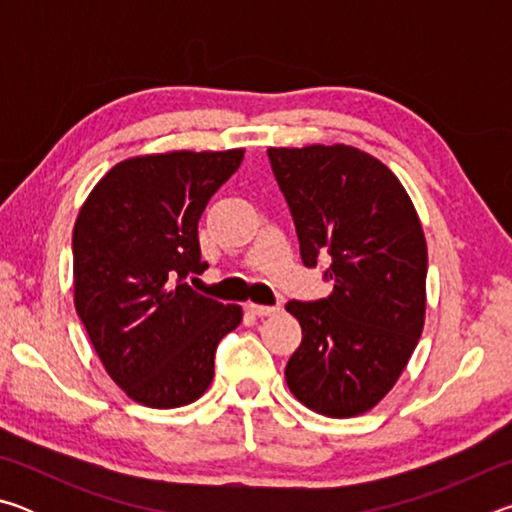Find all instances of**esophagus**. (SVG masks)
I'll return each instance as SVG.
<instances>
[{
	"mask_svg": "<svg viewBox=\"0 0 512 512\" xmlns=\"http://www.w3.org/2000/svg\"><path fill=\"white\" fill-rule=\"evenodd\" d=\"M246 309L255 316H273V314H277V311H280V307H277V305H255V302H248Z\"/></svg>",
	"mask_w": 512,
	"mask_h": 512,
	"instance_id": "34e87169",
	"label": "esophagus"
}]
</instances>
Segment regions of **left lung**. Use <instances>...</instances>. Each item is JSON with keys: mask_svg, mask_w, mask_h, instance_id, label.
<instances>
[{"mask_svg": "<svg viewBox=\"0 0 512 512\" xmlns=\"http://www.w3.org/2000/svg\"><path fill=\"white\" fill-rule=\"evenodd\" d=\"M307 268L334 291L289 300L302 343L284 370L311 411L352 418L391 391L424 325L427 244L409 194L372 155L345 144L268 149Z\"/></svg>", "mask_w": 512, "mask_h": 512, "instance_id": "1", "label": "left lung"}]
</instances>
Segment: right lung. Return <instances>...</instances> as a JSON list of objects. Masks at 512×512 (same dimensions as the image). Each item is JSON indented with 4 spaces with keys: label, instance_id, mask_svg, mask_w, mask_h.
<instances>
[{
    "label": "right lung",
    "instance_id": "1",
    "mask_svg": "<svg viewBox=\"0 0 512 512\" xmlns=\"http://www.w3.org/2000/svg\"><path fill=\"white\" fill-rule=\"evenodd\" d=\"M244 151L131 158L92 189L74 225V305L108 375L151 409L198 400L244 311L201 296L198 221Z\"/></svg>",
    "mask_w": 512,
    "mask_h": 512
}]
</instances>
